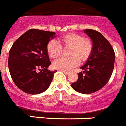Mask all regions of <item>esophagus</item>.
Listing matches in <instances>:
<instances>
[{
  "label": "esophagus",
  "instance_id": "obj_1",
  "mask_svg": "<svg viewBox=\"0 0 126 126\" xmlns=\"http://www.w3.org/2000/svg\"><path fill=\"white\" fill-rule=\"evenodd\" d=\"M62 72L64 73H65L66 75H68V74H69V72L68 71H62Z\"/></svg>",
  "mask_w": 126,
  "mask_h": 126
}]
</instances>
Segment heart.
I'll use <instances>...</instances> for the list:
<instances>
[{
  "label": "heart",
  "mask_w": 126,
  "mask_h": 126,
  "mask_svg": "<svg viewBox=\"0 0 126 126\" xmlns=\"http://www.w3.org/2000/svg\"><path fill=\"white\" fill-rule=\"evenodd\" d=\"M69 48L68 58H60L53 62V68L58 70L68 71L80 62H85L90 58L93 51V42L90 38L82 35L70 33L60 38L58 43L50 41L47 45V51L51 58H56L61 55L62 48Z\"/></svg>",
  "instance_id": "b5f03b06"
}]
</instances>
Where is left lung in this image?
Returning a JSON list of instances; mask_svg holds the SVG:
<instances>
[{
	"instance_id": "1",
	"label": "left lung",
	"mask_w": 126,
	"mask_h": 126,
	"mask_svg": "<svg viewBox=\"0 0 126 126\" xmlns=\"http://www.w3.org/2000/svg\"><path fill=\"white\" fill-rule=\"evenodd\" d=\"M84 32L93 42V51L78 73V79L71 84L73 90L81 94H92L98 91L109 82L114 66L115 53L109 41L101 33L92 29Z\"/></svg>"
}]
</instances>
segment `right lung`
Listing matches in <instances>:
<instances>
[{
	"mask_svg": "<svg viewBox=\"0 0 126 126\" xmlns=\"http://www.w3.org/2000/svg\"><path fill=\"white\" fill-rule=\"evenodd\" d=\"M55 35L54 32L31 29L14 42L9 52L8 68L20 90L38 94L49 87L57 71L47 69L51 62L47 45Z\"/></svg>",
	"mask_w": 126,
	"mask_h": 126,
	"instance_id": "obj_1",
	"label": "right lung"
}]
</instances>
